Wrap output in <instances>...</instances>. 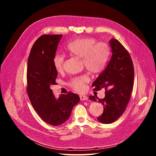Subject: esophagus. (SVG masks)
Instances as JSON below:
<instances>
[{"label":"esophagus","instance_id":"obj_1","mask_svg":"<svg viewBox=\"0 0 156 156\" xmlns=\"http://www.w3.org/2000/svg\"><path fill=\"white\" fill-rule=\"evenodd\" d=\"M80 99H81V100H87L88 97L85 95H81L80 96Z\"/></svg>","mask_w":156,"mask_h":156}]
</instances>
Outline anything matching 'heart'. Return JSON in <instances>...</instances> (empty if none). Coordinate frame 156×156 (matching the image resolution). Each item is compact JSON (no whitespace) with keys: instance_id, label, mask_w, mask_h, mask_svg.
Returning a JSON list of instances; mask_svg holds the SVG:
<instances>
[{"instance_id":"obj_1","label":"heart","mask_w":156,"mask_h":156,"mask_svg":"<svg viewBox=\"0 0 156 156\" xmlns=\"http://www.w3.org/2000/svg\"><path fill=\"white\" fill-rule=\"evenodd\" d=\"M66 49L71 55L82 58L83 64L92 73H99L104 69L109 58V46L105 42H97L93 37H85L69 42ZM65 56L56 54L54 56L53 63L57 72L64 69ZM89 81L87 75L73 77L69 81V85L75 91L83 92L85 84Z\"/></svg>"}]
</instances>
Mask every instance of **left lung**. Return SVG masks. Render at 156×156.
<instances>
[{"label":"left lung","mask_w":156,"mask_h":156,"mask_svg":"<svg viewBox=\"0 0 156 156\" xmlns=\"http://www.w3.org/2000/svg\"><path fill=\"white\" fill-rule=\"evenodd\" d=\"M112 56L107 67L92 83L95 90L105 89V97L90 96V100L101 103L103 112L97 118L103 124H111L122 116L130 100L134 83V67L128 51L120 42L110 40Z\"/></svg>","instance_id":"obj_1"}]
</instances>
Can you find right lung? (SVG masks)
Returning <instances> with one entry per match:
<instances>
[{
	"label": "right lung",
	"mask_w": 156,
	"mask_h": 156,
	"mask_svg": "<svg viewBox=\"0 0 156 156\" xmlns=\"http://www.w3.org/2000/svg\"><path fill=\"white\" fill-rule=\"evenodd\" d=\"M62 34L42 35L34 42L27 63V91L31 104L41 119L51 126L63 124L73 107L80 101L76 94L68 92L55 98L51 84H56L57 72L53 59Z\"/></svg>",
	"instance_id": "add662e5"
}]
</instances>
